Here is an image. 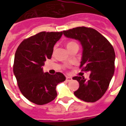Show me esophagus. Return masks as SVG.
<instances>
[{
  "mask_svg": "<svg viewBox=\"0 0 126 126\" xmlns=\"http://www.w3.org/2000/svg\"><path fill=\"white\" fill-rule=\"evenodd\" d=\"M72 80H73V79H72V78H71V77H66V80H67V82H70V81H71Z\"/></svg>",
  "mask_w": 126,
  "mask_h": 126,
  "instance_id": "1",
  "label": "esophagus"
}]
</instances>
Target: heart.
I'll list each match as a JSON object with an SVG mask.
<instances>
[{"label": "heart", "mask_w": 126, "mask_h": 126, "mask_svg": "<svg viewBox=\"0 0 126 126\" xmlns=\"http://www.w3.org/2000/svg\"><path fill=\"white\" fill-rule=\"evenodd\" d=\"M66 47L67 49L70 51L71 49L75 48V47H79V45L77 42H74V41H69L66 43Z\"/></svg>", "instance_id": "heart-1"}]
</instances>
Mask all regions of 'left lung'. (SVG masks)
Wrapping results in <instances>:
<instances>
[{"label":"left lung","instance_id":"8db88e82","mask_svg":"<svg viewBox=\"0 0 126 126\" xmlns=\"http://www.w3.org/2000/svg\"><path fill=\"white\" fill-rule=\"evenodd\" d=\"M66 37L79 40L82 46V71L90 72L88 80L83 77H73L79 83L74 92L86 102L97 101L107 90L114 73L115 52L107 39L92 28L79 27L63 31Z\"/></svg>","mask_w":126,"mask_h":126}]
</instances>
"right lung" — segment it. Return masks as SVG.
<instances>
[{"label": "right lung", "mask_w": 126, "mask_h": 126, "mask_svg": "<svg viewBox=\"0 0 126 126\" xmlns=\"http://www.w3.org/2000/svg\"><path fill=\"white\" fill-rule=\"evenodd\" d=\"M63 32H40L24 40L14 57V74L21 94L33 103L42 105L53 101L57 94L56 86L65 80L61 73H44L46 59H51L53 46Z\"/></svg>", "instance_id": "obj_1"}]
</instances>
